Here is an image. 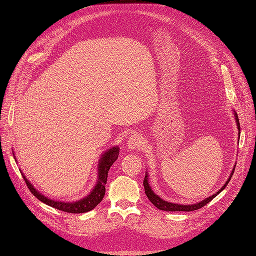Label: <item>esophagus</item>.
Wrapping results in <instances>:
<instances>
[{
    "label": "esophagus",
    "instance_id": "1",
    "mask_svg": "<svg viewBox=\"0 0 256 256\" xmlns=\"http://www.w3.org/2000/svg\"><path fill=\"white\" fill-rule=\"evenodd\" d=\"M126 146L130 150H135L139 148L142 146V138L139 134H134L132 135L128 140V144Z\"/></svg>",
    "mask_w": 256,
    "mask_h": 256
}]
</instances>
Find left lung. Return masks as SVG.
I'll return each instance as SVG.
<instances>
[{"instance_id": "obj_1", "label": "left lung", "mask_w": 256, "mask_h": 256, "mask_svg": "<svg viewBox=\"0 0 256 256\" xmlns=\"http://www.w3.org/2000/svg\"><path fill=\"white\" fill-rule=\"evenodd\" d=\"M233 110V115H234V119H236V126H238V137H240V126L238 116V114H236V112L234 110ZM238 141H240V140H238ZM234 170H236V166H233L232 172H231V174H230V176H229V178H228V180L226 181V183H225L223 186H222V188H220V190H218L214 194H212L211 196L204 198L203 201L198 202V203H196V204H190V205H183V204H176V203L168 202V201H165V200L161 198L159 196L156 194L152 192V187H150V182H148V172H146V178H144V180H143V186H144V190H146V196L148 198L150 201L156 207H157L158 209H160V210H164V211H194V210H198V209H200V208L204 207L206 204H208V203L211 201V200H214L220 192H223V190H225V187H226L227 184L229 183V181H230V179H231V176H232L233 172H234Z\"/></svg>"}]
</instances>
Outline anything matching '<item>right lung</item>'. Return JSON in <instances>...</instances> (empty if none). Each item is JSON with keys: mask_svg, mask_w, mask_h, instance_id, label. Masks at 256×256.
I'll return each instance as SVG.
<instances>
[{"mask_svg": "<svg viewBox=\"0 0 256 256\" xmlns=\"http://www.w3.org/2000/svg\"><path fill=\"white\" fill-rule=\"evenodd\" d=\"M119 146H112L110 148L106 150L102 154L100 159H99V163L97 166V182L92 190V192L88 194L86 196H84L78 201L73 202H64V201H56V200H52L46 196H44L42 192H40L36 188L31 184V182L27 179L26 176L22 172L24 180L30 190V192L33 194V196H36L40 202L45 203L48 206H51L55 209H58L64 212L69 214H84L88 212L92 209H94L99 203L102 201V198L106 194V184L108 180V174L110 166L118 159L119 154ZM16 162V158L14 157Z\"/></svg>", "mask_w": 256, "mask_h": 256, "instance_id": "right-lung-1", "label": "right lung"}]
</instances>
